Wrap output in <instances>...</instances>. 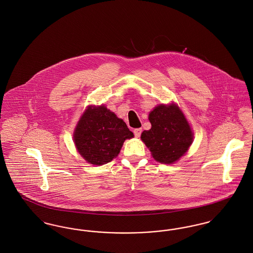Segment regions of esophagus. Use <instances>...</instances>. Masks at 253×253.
<instances>
[{
  "label": "esophagus",
  "instance_id": "obj_1",
  "mask_svg": "<svg viewBox=\"0 0 253 253\" xmlns=\"http://www.w3.org/2000/svg\"><path fill=\"white\" fill-rule=\"evenodd\" d=\"M141 132H142V129H141V128L133 129V133H134V135H135L136 137H139L140 134H141Z\"/></svg>",
  "mask_w": 253,
  "mask_h": 253
}]
</instances>
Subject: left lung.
Returning <instances> with one entry per match:
<instances>
[{"label":"left lung","instance_id":"left-lung-1","mask_svg":"<svg viewBox=\"0 0 253 253\" xmlns=\"http://www.w3.org/2000/svg\"><path fill=\"white\" fill-rule=\"evenodd\" d=\"M152 128L141 133V139L160 163L178 160L193 142V133L180 109L175 104L159 105L149 115Z\"/></svg>","mask_w":253,"mask_h":253}]
</instances>
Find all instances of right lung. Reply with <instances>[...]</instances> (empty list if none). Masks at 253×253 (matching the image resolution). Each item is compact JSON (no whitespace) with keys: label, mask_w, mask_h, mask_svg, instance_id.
Listing matches in <instances>:
<instances>
[{"label":"right lung","mask_w":253,"mask_h":253,"mask_svg":"<svg viewBox=\"0 0 253 253\" xmlns=\"http://www.w3.org/2000/svg\"><path fill=\"white\" fill-rule=\"evenodd\" d=\"M132 136L126 123L105 106H89L76 127L74 141L86 161L103 165L118 157L125 139Z\"/></svg>","instance_id":"1"}]
</instances>
